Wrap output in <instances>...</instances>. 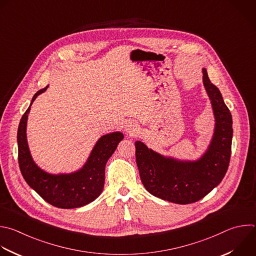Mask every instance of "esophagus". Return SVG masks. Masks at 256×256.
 <instances>
[{
    "instance_id": "34e87169",
    "label": "esophagus",
    "mask_w": 256,
    "mask_h": 256,
    "mask_svg": "<svg viewBox=\"0 0 256 256\" xmlns=\"http://www.w3.org/2000/svg\"><path fill=\"white\" fill-rule=\"evenodd\" d=\"M126 132L132 136V134H134L136 132V126L134 122H128L126 124Z\"/></svg>"
}]
</instances>
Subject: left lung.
<instances>
[{
	"label": "left lung",
	"mask_w": 256,
	"mask_h": 256,
	"mask_svg": "<svg viewBox=\"0 0 256 256\" xmlns=\"http://www.w3.org/2000/svg\"><path fill=\"white\" fill-rule=\"evenodd\" d=\"M203 82L215 116V132L207 152L197 162L166 158L136 142V160L144 188L176 204H191L209 194L224 178L231 156L232 116L221 92L203 68Z\"/></svg>",
	"instance_id": "8db88e82"
}]
</instances>
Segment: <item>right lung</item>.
<instances>
[{"label": "right lung", "instance_id": "right-lung-1", "mask_svg": "<svg viewBox=\"0 0 256 256\" xmlns=\"http://www.w3.org/2000/svg\"><path fill=\"white\" fill-rule=\"evenodd\" d=\"M47 88L35 94L31 104ZM30 106L20 120L17 134L18 162L27 184L46 202L58 208H77L94 201L102 194L104 186L106 164L114 152L118 142L124 138V134L112 132L102 136L80 171L69 175H50L37 166L30 154L26 138Z\"/></svg>", "mask_w": 256, "mask_h": 256}]
</instances>
